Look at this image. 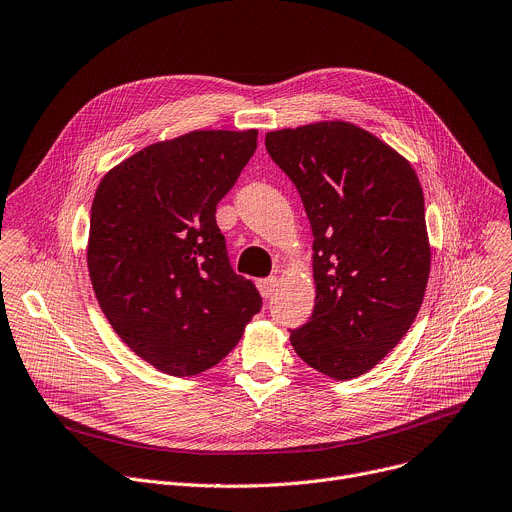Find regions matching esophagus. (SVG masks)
Segmentation results:
<instances>
[{"label":"esophagus","mask_w":512,"mask_h":512,"mask_svg":"<svg viewBox=\"0 0 512 512\" xmlns=\"http://www.w3.org/2000/svg\"><path fill=\"white\" fill-rule=\"evenodd\" d=\"M257 288L263 298H271L277 288V280L275 277H263V280H257Z\"/></svg>","instance_id":"1"}]
</instances>
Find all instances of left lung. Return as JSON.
<instances>
[{"mask_svg":"<svg viewBox=\"0 0 512 512\" xmlns=\"http://www.w3.org/2000/svg\"><path fill=\"white\" fill-rule=\"evenodd\" d=\"M312 228L316 302L292 331L320 374L351 380L380 363L421 310L431 271L423 188L410 163L343 120L265 134Z\"/></svg>","mask_w":512,"mask_h":512,"instance_id":"1","label":"left lung"}]
</instances>
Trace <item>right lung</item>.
Instances as JSON below:
<instances>
[{
    "mask_svg": "<svg viewBox=\"0 0 512 512\" xmlns=\"http://www.w3.org/2000/svg\"><path fill=\"white\" fill-rule=\"evenodd\" d=\"M255 149L257 130H194L124 159L96 190L91 286L118 337L169 376L222 361L261 310L216 224Z\"/></svg>",
    "mask_w": 512,
    "mask_h": 512,
    "instance_id": "obj_1",
    "label": "right lung"
}]
</instances>
